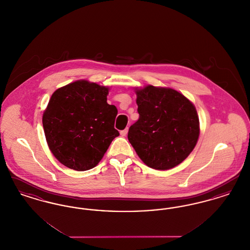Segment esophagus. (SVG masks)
<instances>
[{
    "instance_id": "34e87169",
    "label": "esophagus",
    "mask_w": 250,
    "mask_h": 250,
    "mask_svg": "<svg viewBox=\"0 0 250 250\" xmlns=\"http://www.w3.org/2000/svg\"><path fill=\"white\" fill-rule=\"evenodd\" d=\"M127 132H128V127H126L125 129H124V130L121 131V132H120V134H121V136L125 137V136L127 134Z\"/></svg>"
}]
</instances>
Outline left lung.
<instances>
[{
    "instance_id": "8db88e82",
    "label": "left lung",
    "mask_w": 250,
    "mask_h": 250,
    "mask_svg": "<svg viewBox=\"0 0 250 250\" xmlns=\"http://www.w3.org/2000/svg\"><path fill=\"white\" fill-rule=\"evenodd\" d=\"M136 93L140 117L129 127V143L150 167L168 169L177 166L189 155L199 139L196 108L173 89L149 85Z\"/></svg>"
}]
</instances>
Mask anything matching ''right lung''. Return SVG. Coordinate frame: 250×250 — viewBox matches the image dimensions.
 I'll return each mask as SVG.
<instances>
[{
  "label": "right lung",
  "instance_id": "right-lung-1",
  "mask_svg": "<svg viewBox=\"0 0 250 250\" xmlns=\"http://www.w3.org/2000/svg\"><path fill=\"white\" fill-rule=\"evenodd\" d=\"M108 89L79 81L56 90L43 114L48 147L60 162L83 171L95 167L111 142L118 110L107 103Z\"/></svg>",
  "mask_w": 250,
  "mask_h": 250
}]
</instances>
